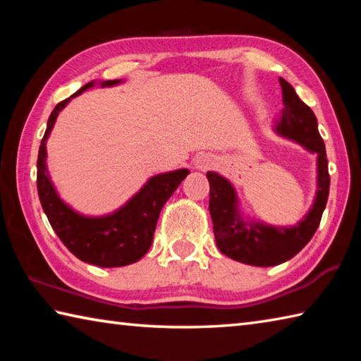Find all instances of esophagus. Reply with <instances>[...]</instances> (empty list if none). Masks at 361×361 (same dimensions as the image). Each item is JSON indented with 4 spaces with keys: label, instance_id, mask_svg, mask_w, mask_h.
Instances as JSON below:
<instances>
[{
    "label": "esophagus",
    "instance_id": "esophagus-1",
    "mask_svg": "<svg viewBox=\"0 0 361 361\" xmlns=\"http://www.w3.org/2000/svg\"><path fill=\"white\" fill-rule=\"evenodd\" d=\"M195 166H197L199 169H207V167H210L212 166V161L209 157H205V156H202V157H199V161H197V164H195Z\"/></svg>",
    "mask_w": 361,
    "mask_h": 361
}]
</instances>
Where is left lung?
<instances>
[{"instance_id": "left-lung-1", "label": "left lung", "mask_w": 361, "mask_h": 361, "mask_svg": "<svg viewBox=\"0 0 361 361\" xmlns=\"http://www.w3.org/2000/svg\"><path fill=\"white\" fill-rule=\"evenodd\" d=\"M280 85L285 109L277 124V132L319 156V192L307 216L293 228L243 223L237 215L235 192L231 183L218 173H207L210 183L209 209L219 252L235 261L259 267L282 264L307 245L322 221L329 194L326 149L317 129L315 114L296 95L291 84L280 78Z\"/></svg>"}]
</instances>
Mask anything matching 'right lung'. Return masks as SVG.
Instances as JSON below:
<instances>
[{"label": "right lung", "instance_id": "obj_1", "mask_svg": "<svg viewBox=\"0 0 361 361\" xmlns=\"http://www.w3.org/2000/svg\"><path fill=\"white\" fill-rule=\"evenodd\" d=\"M119 79L102 82L105 85L118 84ZM94 82L85 84L71 97L92 87ZM70 99L57 103L47 119V129L41 140L38 164H36V185L39 200L46 216L56 231L59 239L70 252L84 262L99 267H121L143 258L148 252L154 235L159 213L180 183L186 178L189 170L152 176L135 197L113 215L103 218H85L73 212L59 199L46 169V138L56 122L57 116Z\"/></svg>", "mask_w": 361, "mask_h": 361}]
</instances>
